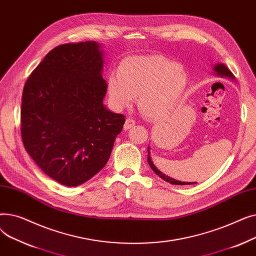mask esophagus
I'll use <instances>...</instances> for the list:
<instances>
[{
  "mask_svg": "<svg viewBox=\"0 0 256 256\" xmlns=\"http://www.w3.org/2000/svg\"><path fill=\"white\" fill-rule=\"evenodd\" d=\"M135 120L134 119H132V118H126V122H124V128L126 130H130V128H132L134 126H135Z\"/></svg>",
  "mask_w": 256,
  "mask_h": 256,
  "instance_id": "obj_1",
  "label": "esophagus"
}]
</instances>
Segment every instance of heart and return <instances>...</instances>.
Returning <instances> with one entry per match:
<instances>
[{
	"label": "heart",
	"mask_w": 256,
	"mask_h": 256,
	"mask_svg": "<svg viewBox=\"0 0 256 256\" xmlns=\"http://www.w3.org/2000/svg\"><path fill=\"white\" fill-rule=\"evenodd\" d=\"M188 84L180 64L158 55L130 56L121 61L118 74L108 78V96L112 106L122 110L139 96L140 109L152 118H162L178 106Z\"/></svg>",
	"instance_id": "b5f03b06"
}]
</instances>
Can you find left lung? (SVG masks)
<instances>
[{"instance_id":"8db88e82","label":"left lung","mask_w":256,"mask_h":256,"mask_svg":"<svg viewBox=\"0 0 256 256\" xmlns=\"http://www.w3.org/2000/svg\"><path fill=\"white\" fill-rule=\"evenodd\" d=\"M212 74L214 76H218L220 78H230L232 80H236V78L232 74V72L227 68V66L223 63H217V64H214L212 65ZM147 152H148V156H147V160H148V164L150 166V168L154 171V173L156 174V176H158L160 178L166 180L167 182H170L172 184H180V186H184V184H197L196 182H180V180H174L168 176H166V174H163V172H160L154 164L152 160V156H150V147L148 146L147 147Z\"/></svg>"}]
</instances>
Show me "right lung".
<instances>
[{"label": "right lung", "mask_w": 256, "mask_h": 256, "mask_svg": "<svg viewBox=\"0 0 256 256\" xmlns=\"http://www.w3.org/2000/svg\"><path fill=\"white\" fill-rule=\"evenodd\" d=\"M104 55L96 42L59 46L24 87V148L48 176L66 186L84 184L104 167L126 122L104 104Z\"/></svg>", "instance_id": "add662e5"}]
</instances>
